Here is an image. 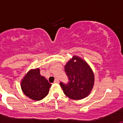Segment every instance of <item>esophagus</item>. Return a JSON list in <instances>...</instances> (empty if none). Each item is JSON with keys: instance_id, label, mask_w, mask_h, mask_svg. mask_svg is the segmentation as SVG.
<instances>
[{"instance_id": "obj_1", "label": "esophagus", "mask_w": 123, "mask_h": 123, "mask_svg": "<svg viewBox=\"0 0 123 123\" xmlns=\"http://www.w3.org/2000/svg\"><path fill=\"white\" fill-rule=\"evenodd\" d=\"M58 82H59V81H58V79H56L55 81H54V83H58Z\"/></svg>"}]
</instances>
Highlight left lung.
Returning a JSON list of instances; mask_svg holds the SVG:
<instances>
[{"instance_id": "left-lung-1", "label": "left lung", "mask_w": 123, "mask_h": 123, "mask_svg": "<svg viewBox=\"0 0 123 123\" xmlns=\"http://www.w3.org/2000/svg\"><path fill=\"white\" fill-rule=\"evenodd\" d=\"M69 79L67 84L60 82L64 94L69 98L81 100L91 94L94 85V74L89 64L82 58L74 55L65 65Z\"/></svg>"}]
</instances>
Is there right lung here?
Here are the masks:
<instances>
[{"label": "right lung", "mask_w": 123, "mask_h": 123, "mask_svg": "<svg viewBox=\"0 0 123 123\" xmlns=\"http://www.w3.org/2000/svg\"><path fill=\"white\" fill-rule=\"evenodd\" d=\"M52 84L41 76L39 68L30 69L21 81L23 92L33 100L39 101L47 95Z\"/></svg>", "instance_id": "right-lung-1"}]
</instances>
